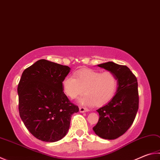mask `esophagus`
Instances as JSON below:
<instances>
[{
	"mask_svg": "<svg viewBox=\"0 0 160 160\" xmlns=\"http://www.w3.org/2000/svg\"><path fill=\"white\" fill-rule=\"evenodd\" d=\"M79 110L80 112H85L87 111H88V109L87 108H85V107L80 106V107H79Z\"/></svg>",
	"mask_w": 160,
	"mask_h": 160,
	"instance_id": "1",
	"label": "esophagus"
}]
</instances>
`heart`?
<instances>
[{"label": "heart", "instance_id": "heart-1", "mask_svg": "<svg viewBox=\"0 0 160 160\" xmlns=\"http://www.w3.org/2000/svg\"><path fill=\"white\" fill-rule=\"evenodd\" d=\"M118 80L110 71L82 69L68 75L62 82L63 92L71 99H75L84 93L78 102L82 105L101 106L112 99L117 92Z\"/></svg>", "mask_w": 160, "mask_h": 160}]
</instances>
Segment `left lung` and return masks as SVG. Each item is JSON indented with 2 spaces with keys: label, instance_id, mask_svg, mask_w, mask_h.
Segmentation results:
<instances>
[{
  "label": "left lung",
  "instance_id": "8db88e82",
  "mask_svg": "<svg viewBox=\"0 0 160 160\" xmlns=\"http://www.w3.org/2000/svg\"><path fill=\"white\" fill-rule=\"evenodd\" d=\"M97 66L113 72L118 78V85L112 99L97 110L99 119L93 130L101 138L113 140L123 135L136 118L138 109L137 79L126 66L112 62Z\"/></svg>",
  "mask_w": 160,
  "mask_h": 160
}]
</instances>
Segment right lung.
<instances>
[{
	"label": "right lung",
	"instance_id": "obj_1",
	"mask_svg": "<svg viewBox=\"0 0 160 160\" xmlns=\"http://www.w3.org/2000/svg\"><path fill=\"white\" fill-rule=\"evenodd\" d=\"M71 68L45 59L26 68L19 82V112L36 138L56 142L64 137L71 115L79 111L63 93L62 82Z\"/></svg>",
	"mask_w": 160,
	"mask_h": 160
}]
</instances>
